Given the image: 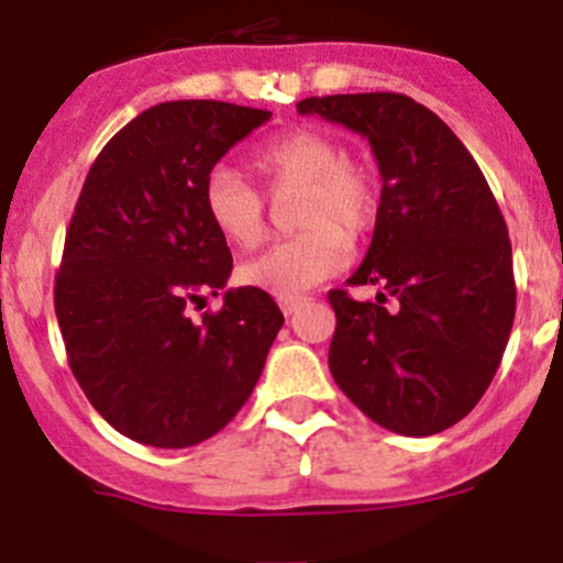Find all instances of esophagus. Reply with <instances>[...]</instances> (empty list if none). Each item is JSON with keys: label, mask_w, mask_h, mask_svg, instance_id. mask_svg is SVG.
I'll return each mask as SVG.
<instances>
[{"label": "esophagus", "mask_w": 563, "mask_h": 563, "mask_svg": "<svg viewBox=\"0 0 563 563\" xmlns=\"http://www.w3.org/2000/svg\"><path fill=\"white\" fill-rule=\"evenodd\" d=\"M277 302H280L283 313L291 316V313H297V308L302 305V297H286V299H277Z\"/></svg>", "instance_id": "esophagus-1"}]
</instances>
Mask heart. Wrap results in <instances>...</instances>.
Wrapping results in <instances>:
<instances>
[{
    "mask_svg": "<svg viewBox=\"0 0 563 563\" xmlns=\"http://www.w3.org/2000/svg\"><path fill=\"white\" fill-rule=\"evenodd\" d=\"M269 195L297 189L291 225L297 236L275 244L239 269L244 286L277 299L299 297L338 275L349 258V239L368 236L382 211L379 178L349 159L341 140L316 129H291L261 145L250 159ZM211 228L236 250H253L266 236V200L242 176L214 167L203 184Z\"/></svg>",
    "mask_w": 563,
    "mask_h": 563,
    "instance_id": "b5f03b06",
    "label": "heart"
}]
</instances>
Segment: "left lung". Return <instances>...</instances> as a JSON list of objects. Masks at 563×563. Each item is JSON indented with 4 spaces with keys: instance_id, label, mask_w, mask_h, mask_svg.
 I'll use <instances>...</instances> for the list:
<instances>
[{
    "instance_id": "1",
    "label": "left lung",
    "mask_w": 563,
    "mask_h": 563,
    "mask_svg": "<svg viewBox=\"0 0 563 563\" xmlns=\"http://www.w3.org/2000/svg\"><path fill=\"white\" fill-rule=\"evenodd\" d=\"M297 109L368 136L382 173L374 239L346 280L382 291L376 302L327 294L332 376L379 427L443 432L484 396L515 321L511 242L493 189L460 136L401 92L305 98Z\"/></svg>"
}]
</instances>
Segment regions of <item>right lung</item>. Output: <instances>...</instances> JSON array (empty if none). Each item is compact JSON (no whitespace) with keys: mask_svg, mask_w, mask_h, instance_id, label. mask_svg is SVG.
I'll return each instance as SVG.
<instances>
[{"mask_svg":"<svg viewBox=\"0 0 563 563\" xmlns=\"http://www.w3.org/2000/svg\"><path fill=\"white\" fill-rule=\"evenodd\" d=\"M272 118L225 101H167L103 145L85 178L54 280L76 382L109 427L154 449H187L233 420L283 327L275 299L225 291L228 242L203 211L217 162Z\"/></svg>","mask_w":563,"mask_h":563,"instance_id":"right-lung-1","label":"right lung"}]
</instances>
